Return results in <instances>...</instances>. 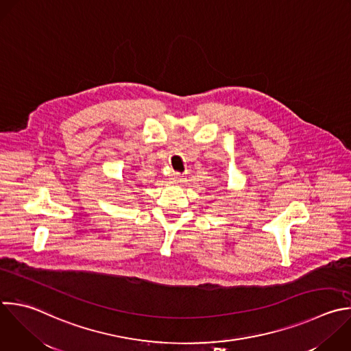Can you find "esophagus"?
Returning <instances> with one entry per match:
<instances>
[{"mask_svg": "<svg viewBox=\"0 0 351 351\" xmlns=\"http://www.w3.org/2000/svg\"><path fill=\"white\" fill-rule=\"evenodd\" d=\"M169 179L173 182V183H182V182H184V179H186V176L183 175V173H180V172H172L171 173V176H169Z\"/></svg>", "mask_w": 351, "mask_h": 351, "instance_id": "esophagus-1", "label": "esophagus"}]
</instances>
